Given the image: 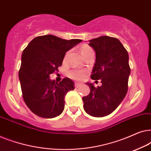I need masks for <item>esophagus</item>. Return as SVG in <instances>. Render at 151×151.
<instances>
[{
	"label": "esophagus",
	"mask_w": 151,
	"mask_h": 151,
	"mask_svg": "<svg viewBox=\"0 0 151 151\" xmlns=\"http://www.w3.org/2000/svg\"><path fill=\"white\" fill-rule=\"evenodd\" d=\"M80 86H81V84H80V83H78V82L75 83V87L76 88H79Z\"/></svg>",
	"instance_id": "obj_1"
}]
</instances>
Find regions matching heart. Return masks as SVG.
Here are the masks:
<instances>
[{
    "label": "heart",
    "instance_id": "heart-1",
    "mask_svg": "<svg viewBox=\"0 0 151 151\" xmlns=\"http://www.w3.org/2000/svg\"><path fill=\"white\" fill-rule=\"evenodd\" d=\"M80 52L84 58L91 53H93V49L87 45H83L80 47ZM87 74V71L85 70L73 69L68 72V77L75 80H80L86 76Z\"/></svg>",
    "mask_w": 151,
    "mask_h": 151
}]
</instances>
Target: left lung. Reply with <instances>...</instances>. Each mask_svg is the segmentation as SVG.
I'll list each match as a JSON object with an SVG mask.
<instances>
[{"mask_svg":"<svg viewBox=\"0 0 151 151\" xmlns=\"http://www.w3.org/2000/svg\"><path fill=\"white\" fill-rule=\"evenodd\" d=\"M96 51V60L91 78L101 80L102 86H89L90 93L83 97L84 109L93 117L111 114L127 95L131 73L129 54L118 39L103 36L88 40Z\"/></svg>","mask_w":151,"mask_h":151,"instance_id":"8db88e82","label":"left lung"}]
</instances>
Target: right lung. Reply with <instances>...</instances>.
<instances>
[{
	"mask_svg": "<svg viewBox=\"0 0 151 151\" xmlns=\"http://www.w3.org/2000/svg\"><path fill=\"white\" fill-rule=\"evenodd\" d=\"M81 41L45 35L34 38L23 50L18 76L22 98L34 114L53 118L63 113L65 96L75 88L74 82L65 78L58 83L49 76L58 71L66 52Z\"/></svg>",
	"mask_w": 151,
	"mask_h": 151,
	"instance_id": "right-lung-1",
	"label": "right lung"
}]
</instances>
